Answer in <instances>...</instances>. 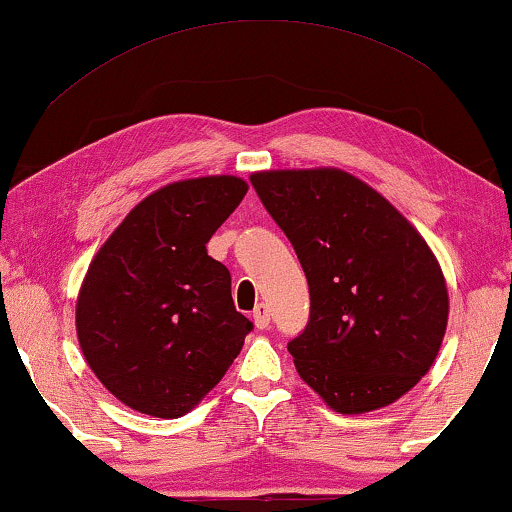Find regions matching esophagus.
<instances>
[{
  "instance_id": "obj_1",
  "label": "esophagus",
  "mask_w": 512,
  "mask_h": 512,
  "mask_svg": "<svg viewBox=\"0 0 512 512\" xmlns=\"http://www.w3.org/2000/svg\"><path fill=\"white\" fill-rule=\"evenodd\" d=\"M251 320L258 329H268L270 327V308L265 303H258L254 308V315H251Z\"/></svg>"
}]
</instances>
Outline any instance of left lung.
Listing matches in <instances>:
<instances>
[{
	"label": "left lung",
	"mask_w": 512,
	"mask_h": 512,
	"mask_svg": "<svg viewBox=\"0 0 512 512\" xmlns=\"http://www.w3.org/2000/svg\"><path fill=\"white\" fill-rule=\"evenodd\" d=\"M251 185L308 277L310 320L287 345L298 376L338 414L400 400L447 331V284L426 240L341 169L258 171Z\"/></svg>",
	"instance_id": "1"
}]
</instances>
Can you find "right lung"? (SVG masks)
Masks as SVG:
<instances>
[{"label": "right lung", "mask_w": 512, "mask_h": 512, "mask_svg": "<svg viewBox=\"0 0 512 512\" xmlns=\"http://www.w3.org/2000/svg\"><path fill=\"white\" fill-rule=\"evenodd\" d=\"M249 185L237 176L169 183L129 211L91 261L77 338L98 381L126 407L178 418L225 376L254 329L207 242Z\"/></svg>", "instance_id": "add662e5"}]
</instances>
